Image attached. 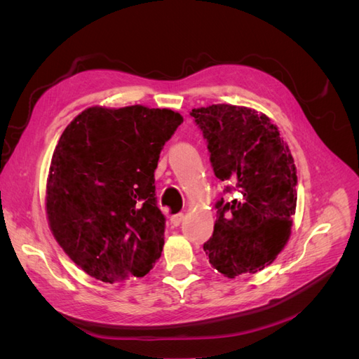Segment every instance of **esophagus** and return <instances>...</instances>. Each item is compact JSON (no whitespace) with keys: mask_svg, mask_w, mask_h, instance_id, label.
<instances>
[{"mask_svg":"<svg viewBox=\"0 0 359 359\" xmlns=\"http://www.w3.org/2000/svg\"><path fill=\"white\" fill-rule=\"evenodd\" d=\"M184 220V214L182 212H180V214H175V215H172L170 217V224L173 226V227H177V226H180L181 224V222Z\"/></svg>","mask_w":359,"mask_h":359,"instance_id":"obj_1","label":"esophagus"}]
</instances>
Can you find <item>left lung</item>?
Wrapping results in <instances>:
<instances>
[{"mask_svg": "<svg viewBox=\"0 0 359 359\" xmlns=\"http://www.w3.org/2000/svg\"><path fill=\"white\" fill-rule=\"evenodd\" d=\"M190 115L208 142L215 177L240 191L238 199L215 203L205 253L227 278L257 273L274 262L290 236L298 184L290 149L277 126L250 107L211 104Z\"/></svg>", "mask_w": 359, "mask_h": 359, "instance_id": "1", "label": "left lung"}]
</instances>
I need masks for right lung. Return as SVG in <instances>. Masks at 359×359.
<instances>
[{
    "label": "right lung",
    "mask_w": 359,
    "mask_h": 359,
    "mask_svg": "<svg viewBox=\"0 0 359 359\" xmlns=\"http://www.w3.org/2000/svg\"><path fill=\"white\" fill-rule=\"evenodd\" d=\"M181 123L170 109L93 106L62 132L49 168L46 214L57 243L88 276L114 283L153 269L166 222L154 170Z\"/></svg>",
    "instance_id": "add662e5"
}]
</instances>
